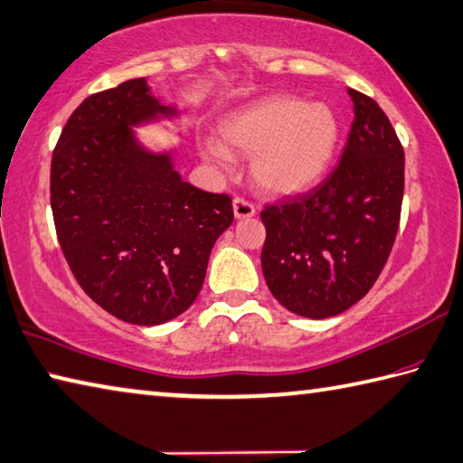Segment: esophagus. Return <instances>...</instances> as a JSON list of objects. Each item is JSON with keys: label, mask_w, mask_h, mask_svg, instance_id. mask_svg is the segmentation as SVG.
<instances>
[{"label": "esophagus", "mask_w": 463, "mask_h": 463, "mask_svg": "<svg viewBox=\"0 0 463 463\" xmlns=\"http://www.w3.org/2000/svg\"><path fill=\"white\" fill-rule=\"evenodd\" d=\"M233 215H235V220H248V217H254L256 205L243 197H235L233 199Z\"/></svg>", "instance_id": "1"}]
</instances>
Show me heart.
Returning <instances> with one entry per match:
<instances>
[{
	"label": "heart",
	"mask_w": 463,
	"mask_h": 463,
	"mask_svg": "<svg viewBox=\"0 0 463 463\" xmlns=\"http://www.w3.org/2000/svg\"><path fill=\"white\" fill-rule=\"evenodd\" d=\"M225 149L250 155L256 185L272 195L307 194L325 179L335 159L340 125L326 104L268 96L232 112L220 123ZM222 145L205 143L203 156L223 163Z\"/></svg>",
	"instance_id": "heart-1"
}]
</instances>
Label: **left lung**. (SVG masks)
Masks as SVG:
<instances>
[{"label": "left lung", "instance_id": "obj_1", "mask_svg": "<svg viewBox=\"0 0 463 463\" xmlns=\"http://www.w3.org/2000/svg\"><path fill=\"white\" fill-rule=\"evenodd\" d=\"M354 120L338 167L310 194L266 205L261 272L294 314L328 318L377 282L399 230L405 153L381 107L348 89Z\"/></svg>", "mask_w": 463, "mask_h": 463}]
</instances>
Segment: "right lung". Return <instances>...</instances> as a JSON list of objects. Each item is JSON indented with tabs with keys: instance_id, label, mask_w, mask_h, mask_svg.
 <instances>
[{
	"instance_id": "add662e5",
	"label": "right lung",
	"mask_w": 463,
	"mask_h": 463,
	"mask_svg": "<svg viewBox=\"0 0 463 463\" xmlns=\"http://www.w3.org/2000/svg\"><path fill=\"white\" fill-rule=\"evenodd\" d=\"M177 117L145 78L82 100L58 138L50 203L60 248L82 290L130 325L173 320L202 290L232 197L183 181L173 153H151L133 127Z\"/></svg>"
}]
</instances>
